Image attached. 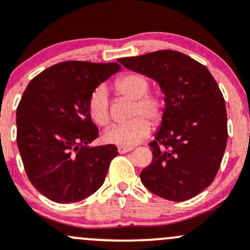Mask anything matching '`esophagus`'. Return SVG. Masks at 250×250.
Masks as SVG:
<instances>
[{"instance_id":"esophagus-1","label":"esophagus","mask_w":250,"mask_h":250,"mask_svg":"<svg viewBox=\"0 0 250 250\" xmlns=\"http://www.w3.org/2000/svg\"><path fill=\"white\" fill-rule=\"evenodd\" d=\"M133 146H118V152L120 153H127L133 150Z\"/></svg>"}]
</instances>
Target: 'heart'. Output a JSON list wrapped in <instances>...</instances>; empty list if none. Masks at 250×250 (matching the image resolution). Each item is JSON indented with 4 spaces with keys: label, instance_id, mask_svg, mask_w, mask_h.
<instances>
[{
    "label": "heart",
    "instance_id": "heart-1",
    "mask_svg": "<svg viewBox=\"0 0 250 250\" xmlns=\"http://www.w3.org/2000/svg\"><path fill=\"white\" fill-rule=\"evenodd\" d=\"M115 89L122 97L134 100L132 116H137L129 122L115 125L104 133L107 143L121 146H132L138 144L150 133L151 125H158L165 118L167 103L162 93H147L150 82L144 75L129 72L115 82ZM88 112L98 125L105 127L110 123V109L107 94L104 87H98L88 100Z\"/></svg>",
    "mask_w": 250,
    "mask_h": 250
}]
</instances>
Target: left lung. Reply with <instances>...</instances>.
Listing matches in <instances>:
<instances>
[{"mask_svg": "<svg viewBox=\"0 0 250 250\" xmlns=\"http://www.w3.org/2000/svg\"><path fill=\"white\" fill-rule=\"evenodd\" d=\"M117 62L155 80L167 103L141 183L165 200L195 197L213 183L228 143L226 105L218 83L204 65L176 50Z\"/></svg>", "mask_w": 250, "mask_h": 250, "instance_id": "1", "label": "left lung"}]
</instances>
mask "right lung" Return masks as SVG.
Here are the masks:
<instances>
[{"instance_id":"obj_1","label":"right lung","mask_w":250,"mask_h":250,"mask_svg":"<svg viewBox=\"0 0 250 250\" xmlns=\"http://www.w3.org/2000/svg\"><path fill=\"white\" fill-rule=\"evenodd\" d=\"M117 62H62L27 84L17 109V144L27 178L58 203H74L103 185L115 145L89 147L99 129L88 112L95 88L120 71Z\"/></svg>"}]
</instances>
